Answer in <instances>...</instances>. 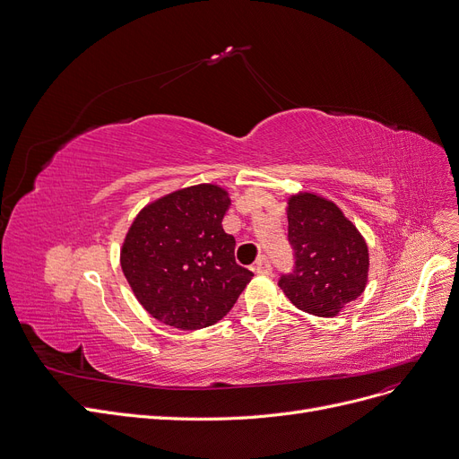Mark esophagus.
Returning <instances> with one entry per match:
<instances>
[{"mask_svg":"<svg viewBox=\"0 0 459 459\" xmlns=\"http://www.w3.org/2000/svg\"><path fill=\"white\" fill-rule=\"evenodd\" d=\"M253 270H255V273H259V274H270L273 273V264H270V261H268V257H259V261L253 264Z\"/></svg>","mask_w":459,"mask_h":459,"instance_id":"obj_1","label":"esophagus"}]
</instances>
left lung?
I'll return each mask as SVG.
<instances>
[{
	"label": "left lung",
	"mask_w": 459,
	"mask_h": 459,
	"mask_svg": "<svg viewBox=\"0 0 459 459\" xmlns=\"http://www.w3.org/2000/svg\"><path fill=\"white\" fill-rule=\"evenodd\" d=\"M287 221L295 264L278 285L299 310L333 317L365 291L368 249L363 236L331 200L312 193L290 198Z\"/></svg>",
	"instance_id": "left-lung-1"
}]
</instances>
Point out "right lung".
I'll return each instance as SVG.
<instances>
[{"label": "right lung", "instance_id": "1", "mask_svg": "<svg viewBox=\"0 0 459 459\" xmlns=\"http://www.w3.org/2000/svg\"><path fill=\"white\" fill-rule=\"evenodd\" d=\"M230 206L217 185H196L145 206L121 249L123 273L142 307L181 331L225 317L253 273L234 259L236 240L223 230Z\"/></svg>", "mask_w": 459, "mask_h": 459}]
</instances>
